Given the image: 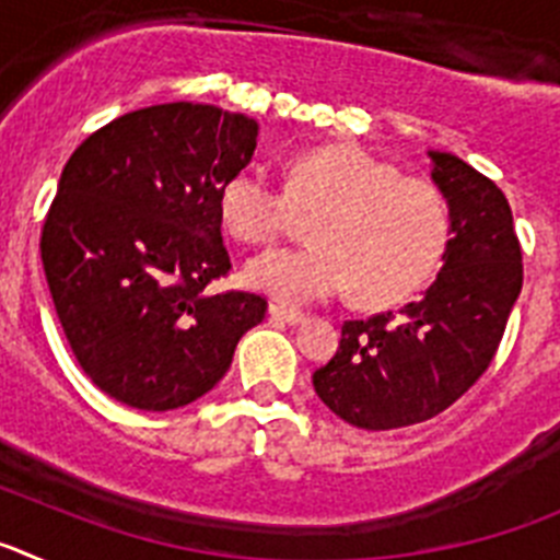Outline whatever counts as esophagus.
<instances>
[{
	"mask_svg": "<svg viewBox=\"0 0 560 560\" xmlns=\"http://www.w3.org/2000/svg\"><path fill=\"white\" fill-rule=\"evenodd\" d=\"M269 316L275 319V323H289V325L303 323V311L285 308V305H277V303L269 305Z\"/></svg>",
	"mask_w": 560,
	"mask_h": 560,
	"instance_id": "esophagus-1",
	"label": "esophagus"
}]
</instances>
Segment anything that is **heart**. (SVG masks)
<instances>
[{
  "label": "heart",
  "mask_w": 560,
  "mask_h": 560,
  "mask_svg": "<svg viewBox=\"0 0 560 560\" xmlns=\"http://www.w3.org/2000/svg\"><path fill=\"white\" fill-rule=\"evenodd\" d=\"M314 219L303 249L255 257L252 289L285 305L328 300L353 285L364 305L404 303L443 260L452 232L448 201L434 182L404 176L355 145H323L294 156L285 187L246 165L221 190L226 232L249 246L275 244Z\"/></svg>",
  "instance_id": "b5f03b06"
}]
</instances>
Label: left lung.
Returning <instances> with one entry per match:
<instances>
[{"instance_id":"obj_1","label":"left lung","mask_w":560,"mask_h":560,"mask_svg":"<svg viewBox=\"0 0 560 560\" xmlns=\"http://www.w3.org/2000/svg\"><path fill=\"white\" fill-rule=\"evenodd\" d=\"M429 156L452 212L443 269L395 314L341 325L339 350L314 373L325 407L368 432L423 423L468 393L491 368L522 291V244L504 192L454 153Z\"/></svg>"}]
</instances>
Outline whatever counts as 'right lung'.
<instances>
[{
    "mask_svg": "<svg viewBox=\"0 0 560 560\" xmlns=\"http://www.w3.org/2000/svg\"><path fill=\"white\" fill-rule=\"evenodd\" d=\"M252 117L205 103L122 114L75 148L42 226L58 323L83 373L126 407L210 393L266 300L212 294L232 271L221 190L252 162Z\"/></svg>",
    "mask_w": 560,
    "mask_h": 560,
    "instance_id": "add662e5",
    "label": "right lung"
}]
</instances>
